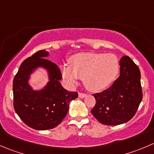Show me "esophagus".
Returning a JSON list of instances; mask_svg holds the SVG:
<instances>
[{"label": "esophagus", "mask_w": 154, "mask_h": 154, "mask_svg": "<svg viewBox=\"0 0 154 154\" xmlns=\"http://www.w3.org/2000/svg\"><path fill=\"white\" fill-rule=\"evenodd\" d=\"M86 96V94L84 93H81V92H79V98H83Z\"/></svg>", "instance_id": "1"}]
</instances>
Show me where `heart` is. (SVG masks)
<instances>
[{
  "label": "heart",
  "mask_w": 154,
  "mask_h": 154,
  "mask_svg": "<svg viewBox=\"0 0 154 154\" xmlns=\"http://www.w3.org/2000/svg\"><path fill=\"white\" fill-rule=\"evenodd\" d=\"M69 63L61 65L63 77L70 84L83 79L91 92H100L108 87L120 71V61L112 53H77L70 58Z\"/></svg>",
  "instance_id": "obj_1"
}]
</instances>
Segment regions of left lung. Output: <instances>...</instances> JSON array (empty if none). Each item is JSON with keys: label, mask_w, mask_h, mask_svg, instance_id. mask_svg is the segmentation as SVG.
I'll return each mask as SVG.
<instances>
[{"label": "left lung", "mask_w": 154, "mask_h": 154, "mask_svg": "<svg viewBox=\"0 0 154 154\" xmlns=\"http://www.w3.org/2000/svg\"><path fill=\"white\" fill-rule=\"evenodd\" d=\"M120 77L111 86L94 94L96 101L91 113L101 123L108 126L123 124L130 120L142 100L141 72L129 56L120 61Z\"/></svg>", "instance_id": "1"}]
</instances>
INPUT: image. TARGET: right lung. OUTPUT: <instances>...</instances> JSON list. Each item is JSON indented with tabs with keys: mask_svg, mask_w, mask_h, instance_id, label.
<instances>
[{
	"mask_svg": "<svg viewBox=\"0 0 154 154\" xmlns=\"http://www.w3.org/2000/svg\"><path fill=\"white\" fill-rule=\"evenodd\" d=\"M50 53L41 50L21 64L13 80V106L21 120L36 130L53 129L60 124L69 109L71 101L78 97L60 83V69L46 58ZM46 70L48 82L43 88L34 90L29 83L31 74L37 69Z\"/></svg>",
	"mask_w": 154,
	"mask_h": 154,
	"instance_id": "right-lung-1",
	"label": "right lung"
}]
</instances>
